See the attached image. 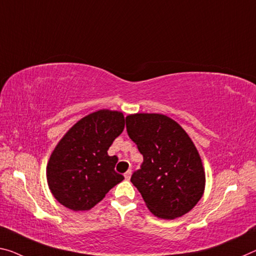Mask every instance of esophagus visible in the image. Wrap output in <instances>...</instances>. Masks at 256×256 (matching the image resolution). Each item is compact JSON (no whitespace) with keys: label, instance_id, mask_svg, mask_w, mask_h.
Masks as SVG:
<instances>
[{"label":"esophagus","instance_id":"1","mask_svg":"<svg viewBox=\"0 0 256 256\" xmlns=\"http://www.w3.org/2000/svg\"><path fill=\"white\" fill-rule=\"evenodd\" d=\"M131 174H132V171L131 170H128V171H126L124 173V178L125 180H130V178H131Z\"/></svg>","mask_w":256,"mask_h":256}]
</instances>
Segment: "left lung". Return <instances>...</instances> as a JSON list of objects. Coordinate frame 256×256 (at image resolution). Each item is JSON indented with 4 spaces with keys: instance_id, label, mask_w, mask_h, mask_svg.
I'll return each instance as SVG.
<instances>
[{
    "instance_id": "left-lung-1",
    "label": "left lung",
    "mask_w": 256,
    "mask_h": 256,
    "mask_svg": "<svg viewBox=\"0 0 256 256\" xmlns=\"http://www.w3.org/2000/svg\"><path fill=\"white\" fill-rule=\"evenodd\" d=\"M126 131L144 162L131 182L154 216H184L200 200L205 173L196 147L176 122L160 114L126 117Z\"/></svg>"
}]
</instances>
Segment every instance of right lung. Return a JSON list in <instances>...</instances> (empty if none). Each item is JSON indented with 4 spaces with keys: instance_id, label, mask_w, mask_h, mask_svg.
<instances>
[{
    "instance_id": "right-lung-1",
    "label": "right lung",
    "mask_w": 256,
    "mask_h": 256,
    "mask_svg": "<svg viewBox=\"0 0 256 256\" xmlns=\"http://www.w3.org/2000/svg\"><path fill=\"white\" fill-rule=\"evenodd\" d=\"M124 130L122 112L104 109L77 122L56 144L46 168L48 184L60 204L86 210L98 204L124 176L108 149Z\"/></svg>"
}]
</instances>
